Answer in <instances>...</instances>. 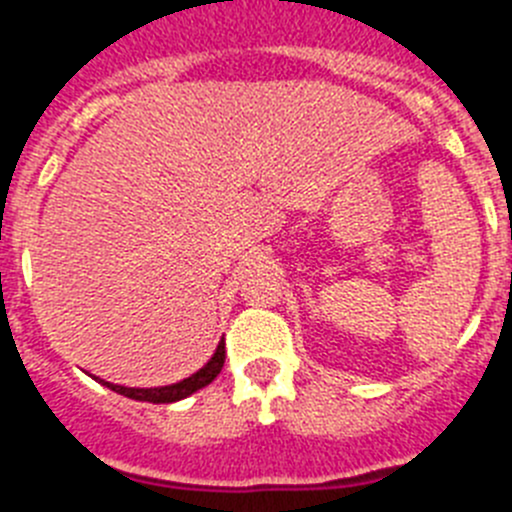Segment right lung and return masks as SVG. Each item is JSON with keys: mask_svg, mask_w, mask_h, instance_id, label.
<instances>
[{"mask_svg": "<svg viewBox=\"0 0 512 512\" xmlns=\"http://www.w3.org/2000/svg\"><path fill=\"white\" fill-rule=\"evenodd\" d=\"M225 364V341L217 343L215 354H212V359L207 361L205 366H202L200 372L192 374V377L182 379V382L176 384H169V387H151V390H135V387H122V384H110V382H99L104 384V387H110L112 392H117V395H125L130 397V400H140V402H153V405H161V402H176V400H184V397H189L192 392L202 390V387H207V384L212 382V379L220 374V369H223Z\"/></svg>", "mask_w": 512, "mask_h": 512, "instance_id": "right-lung-1", "label": "right lung"}]
</instances>
